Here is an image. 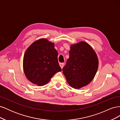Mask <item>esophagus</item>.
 <instances>
[{"label":"esophagus","instance_id":"1","mask_svg":"<svg viewBox=\"0 0 120 120\" xmlns=\"http://www.w3.org/2000/svg\"><path fill=\"white\" fill-rule=\"evenodd\" d=\"M60 68H63V67H64V63H60Z\"/></svg>","mask_w":120,"mask_h":120}]
</instances>
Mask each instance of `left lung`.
Wrapping results in <instances>:
<instances>
[{
  "instance_id": "obj_1",
  "label": "left lung",
  "mask_w": 120,
  "mask_h": 120,
  "mask_svg": "<svg viewBox=\"0 0 120 120\" xmlns=\"http://www.w3.org/2000/svg\"><path fill=\"white\" fill-rule=\"evenodd\" d=\"M70 57L63 72L70 86L79 89L88 85L97 73L99 60L92 47L85 41L70 46Z\"/></svg>"
}]
</instances>
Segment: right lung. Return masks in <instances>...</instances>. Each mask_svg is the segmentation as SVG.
Segmentation results:
<instances>
[{
	"mask_svg": "<svg viewBox=\"0 0 120 120\" xmlns=\"http://www.w3.org/2000/svg\"><path fill=\"white\" fill-rule=\"evenodd\" d=\"M54 43L46 38L34 41L25 51L23 68L28 80L37 86L49 82L53 75L61 71Z\"/></svg>",
	"mask_w": 120,
	"mask_h": 120,
	"instance_id": "1",
	"label": "right lung"
}]
</instances>
